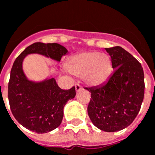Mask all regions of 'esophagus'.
Returning <instances> with one entry per match:
<instances>
[{
    "label": "esophagus",
    "instance_id": "34e87169",
    "mask_svg": "<svg viewBox=\"0 0 155 155\" xmlns=\"http://www.w3.org/2000/svg\"><path fill=\"white\" fill-rule=\"evenodd\" d=\"M74 87H75V91H81V90H82L81 85L80 84H78V83H76V84H74Z\"/></svg>",
    "mask_w": 155,
    "mask_h": 155
}]
</instances>
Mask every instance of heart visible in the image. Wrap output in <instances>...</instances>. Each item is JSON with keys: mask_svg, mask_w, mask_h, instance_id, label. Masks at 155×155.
<instances>
[{"mask_svg": "<svg viewBox=\"0 0 155 155\" xmlns=\"http://www.w3.org/2000/svg\"><path fill=\"white\" fill-rule=\"evenodd\" d=\"M71 74L82 76L86 84L99 85L104 83L110 74V58L96 51H86L72 55L66 64Z\"/></svg>", "mask_w": 155, "mask_h": 155, "instance_id": "b5f03b06", "label": "heart"}]
</instances>
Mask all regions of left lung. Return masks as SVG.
Wrapping results in <instances>:
<instances>
[{
	"instance_id": "8db88e82",
	"label": "left lung",
	"mask_w": 155,
	"mask_h": 155,
	"mask_svg": "<svg viewBox=\"0 0 155 155\" xmlns=\"http://www.w3.org/2000/svg\"><path fill=\"white\" fill-rule=\"evenodd\" d=\"M105 50L114 71L104 84L86 88L91 93L87 110L94 126L115 132L129 126L139 114L144 95V75L141 64L124 49Z\"/></svg>"
}]
</instances>
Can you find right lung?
<instances>
[{
    "instance_id": "1",
    "label": "right lung",
    "mask_w": 155,
    "mask_h": 155,
    "mask_svg": "<svg viewBox=\"0 0 155 155\" xmlns=\"http://www.w3.org/2000/svg\"><path fill=\"white\" fill-rule=\"evenodd\" d=\"M68 51L57 43L36 42L29 45L15 59L8 83L10 108L22 126L43 134L56 129L63 119V110L69 100L75 96V88L61 90L54 78L35 83L25 77L22 62L29 54L37 53L60 61Z\"/></svg>"
}]
</instances>
